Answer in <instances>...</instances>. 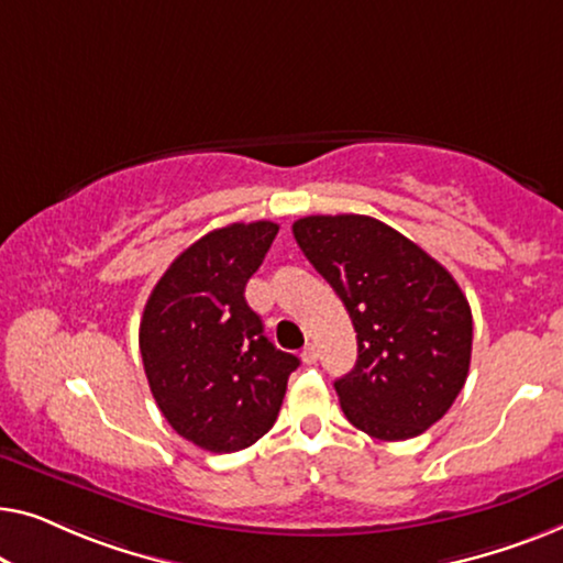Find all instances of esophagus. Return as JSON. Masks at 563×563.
Returning a JSON list of instances; mask_svg holds the SVG:
<instances>
[{
    "instance_id": "1",
    "label": "esophagus",
    "mask_w": 563,
    "mask_h": 563,
    "mask_svg": "<svg viewBox=\"0 0 563 563\" xmlns=\"http://www.w3.org/2000/svg\"><path fill=\"white\" fill-rule=\"evenodd\" d=\"M300 357H303L306 364H316V360H319V350H316L313 344H308L306 350H303V354H300Z\"/></svg>"
}]
</instances>
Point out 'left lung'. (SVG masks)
<instances>
[{
	"label": "left lung",
	"mask_w": 563,
	"mask_h": 563,
	"mask_svg": "<svg viewBox=\"0 0 563 563\" xmlns=\"http://www.w3.org/2000/svg\"><path fill=\"white\" fill-rule=\"evenodd\" d=\"M292 236L357 331V364L334 387L372 439H413L462 393L472 308L451 273L408 236L362 213L303 217Z\"/></svg>",
	"instance_id": "1"
}]
</instances>
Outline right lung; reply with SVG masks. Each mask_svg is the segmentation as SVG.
<instances>
[{"label":"right lung","mask_w":563,"mask_h":563,"mask_svg":"<svg viewBox=\"0 0 563 563\" xmlns=\"http://www.w3.org/2000/svg\"><path fill=\"white\" fill-rule=\"evenodd\" d=\"M278 234L273 221L213 229L180 252L150 292L140 354L153 398L178 437L213 454L273 429L296 354L265 336L244 300Z\"/></svg>","instance_id":"obj_1"}]
</instances>
